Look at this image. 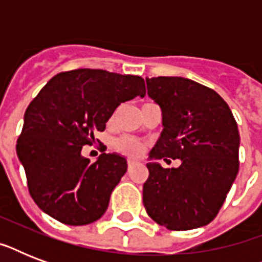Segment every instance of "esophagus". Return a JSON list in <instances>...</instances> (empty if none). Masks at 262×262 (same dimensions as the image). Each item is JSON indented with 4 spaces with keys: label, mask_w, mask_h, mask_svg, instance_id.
Here are the masks:
<instances>
[{
    "label": "esophagus",
    "mask_w": 262,
    "mask_h": 262,
    "mask_svg": "<svg viewBox=\"0 0 262 262\" xmlns=\"http://www.w3.org/2000/svg\"><path fill=\"white\" fill-rule=\"evenodd\" d=\"M135 163H136V160H133V159H129V160H127V167L130 168L132 166H135Z\"/></svg>",
    "instance_id": "esophagus-1"
}]
</instances>
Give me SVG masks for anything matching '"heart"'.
<instances>
[{
  "mask_svg": "<svg viewBox=\"0 0 262 262\" xmlns=\"http://www.w3.org/2000/svg\"><path fill=\"white\" fill-rule=\"evenodd\" d=\"M113 147L119 154H123V155L127 156H137L143 152L144 144L140 140L135 139V137L122 136V137H118L117 140H114Z\"/></svg>",
  "mask_w": 262,
  "mask_h": 262,
  "instance_id": "obj_1",
  "label": "heart"
}]
</instances>
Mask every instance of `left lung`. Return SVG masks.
Instances as JSON below:
<instances>
[{
    "instance_id": "obj_1",
    "label": "left lung",
    "mask_w": 262,
    "mask_h": 262,
    "mask_svg": "<svg viewBox=\"0 0 262 262\" xmlns=\"http://www.w3.org/2000/svg\"><path fill=\"white\" fill-rule=\"evenodd\" d=\"M148 95L162 108L163 132L151 159L181 160L178 168L148 163L143 201L152 220L172 231L215 219L239 170V132L217 92L183 77H152Z\"/></svg>"
}]
</instances>
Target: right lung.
<instances>
[{"label": "right lung", "mask_w": 262, "mask_h": 262, "mask_svg": "<svg viewBox=\"0 0 262 262\" xmlns=\"http://www.w3.org/2000/svg\"><path fill=\"white\" fill-rule=\"evenodd\" d=\"M145 96L143 77L102 69H76L54 76L27 107L16 151L31 197L63 224L100 219L111 191L126 172V159L102 154L91 163L81 156L103 132L115 108Z\"/></svg>", "instance_id": "obj_1"}]
</instances>
